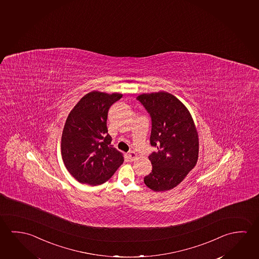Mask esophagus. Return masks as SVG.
<instances>
[{
    "label": "esophagus",
    "mask_w": 259,
    "mask_h": 259,
    "mask_svg": "<svg viewBox=\"0 0 259 259\" xmlns=\"http://www.w3.org/2000/svg\"><path fill=\"white\" fill-rule=\"evenodd\" d=\"M128 158L131 161H135L138 158V155L135 152L132 151V152L128 153Z\"/></svg>",
    "instance_id": "1"
}]
</instances>
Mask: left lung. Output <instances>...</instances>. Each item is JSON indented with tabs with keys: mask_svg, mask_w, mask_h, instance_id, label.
<instances>
[{
	"mask_svg": "<svg viewBox=\"0 0 259 259\" xmlns=\"http://www.w3.org/2000/svg\"><path fill=\"white\" fill-rule=\"evenodd\" d=\"M137 99L151 116L150 143L157 148L148 156L152 172L144 183L154 192L169 191L197 164V130L185 104L167 92L143 94Z\"/></svg>",
	"mask_w": 259,
	"mask_h": 259,
	"instance_id": "1",
	"label": "left lung"
}]
</instances>
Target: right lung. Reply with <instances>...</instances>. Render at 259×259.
<instances>
[{
	"instance_id": "obj_1",
	"label": "right lung",
	"mask_w": 259,
	"mask_h": 259,
	"mask_svg": "<svg viewBox=\"0 0 259 259\" xmlns=\"http://www.w3.org/2000/svg\"><path fill=\"white\" fill-rule=\"evenodd\" d=\"M121 97L118 93L93 91L68 114L62 133V158L79 183L102 185L123 163V155L112 148L107 128L108 111Z\"/></svg>"
}]
</instances>
